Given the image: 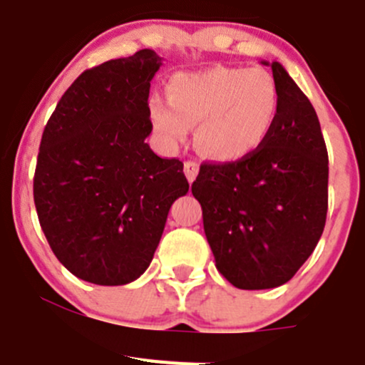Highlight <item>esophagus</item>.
Segmentation results:
<instances>
[{
	"mask_svg": "<svg viewBox=\"0 0 365 365\" xmlns=\"http://www.w3.org/2000/svg\"><path fill=\"white\" fill-rule=\"evenodd\" d=\"M183 171H185V176L187 180H189L190 183L196 180L197 173H200V164H197L196 160H187L185 164H183Z\"/></svg>",
	"mask_w": 365,
	"mask_h": 365,
	"instance_id": "34e87169",
	"label": "esophagus"
}]
</instances>
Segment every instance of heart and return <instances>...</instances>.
I'll use <instances>...</instances> for the list:
<instances>
[{
  "label": "heart",
  "mask_w": 365,
  "mask_h": 365,
  "mask_svg": "<svg viewBox=\"0 0 365 365\" xmlns=\"http://www.w3.org/2000/svg\"><path fill=\"white\" fill-rule=\"evenodd\" d=\"M168 97L169 102L150 101V116L162 139L178 145L196 125V146L217 162H237L257 152L281 111L277 83L261 68L215 65L176 73Z\"/></svg>",
  "instance_id": "1"
}]
</instances>
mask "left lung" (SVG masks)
Returning a JSON list of instances; mask_svg holds the SVG:
<instances>
[{"label": "left lung", "mask_w": 365, "mask_h": 365, "mask_svg": "<svg viewBox=\"0 0 365 365\" xmlns=\"http://www.w3.org/2000/svg\"><path fill=\"white\" fill-rule=\"evenodd\" d=\"M274 132L247 159L201 164L192 194L203 208L215 267L240 289L288 282L322 238L329 208V153L314 108L279 61Z\"/></svg>", "instance_id": "left-lung-1"}]
</instances>
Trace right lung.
Segmentation results:
<instances>
[{"mask_svg": "<svg viewBox=\"0 0 365 365\" xmlns=\"http://www.w3.org/2000/svg\"><path fill=\"white\" fill-rule=\"evenodd\" d=\"M160 65L155 51L141 49L84 70L43 128L36 213L60 263L86 282L141 277L169 208L189 192L183 162L160 159L146 143L150 81Z\"/></svg>", "mask_w": 365, "mask_h": 365, "instance_id": "right-lung-1", "label": "right lung"}]
</instances>
